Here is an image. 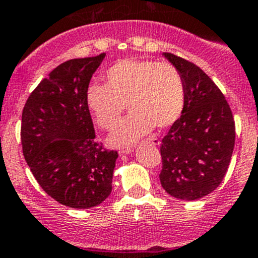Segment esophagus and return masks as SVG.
I'll return each instance as SVG.
<instances>
[{
	"label": "esophagus",
	"mask_w": 258,
	"mask_h": 258,
	"mask_svg": "<svg viewBox=\"0 0 258 258\" xmlns=\"http://www.w3.org/2000/svg\"><path fill=\"white\" fill-rule=\"evenodd\" d=\"M147 142L148 144H151V145H153V146H160V140L157 139V137H151V139H148L147 140ZM132 148H123V150H121L119 151V153H121V155H128V153H131L132 152Z\"/></svg>",
	"instance_id": "34e87169"
}]
</instances>
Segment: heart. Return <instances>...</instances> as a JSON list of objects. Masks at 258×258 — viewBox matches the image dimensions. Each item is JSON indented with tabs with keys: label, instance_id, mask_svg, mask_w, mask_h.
<instances>
[{
	"label": "heart",
	"instance_id": "b5f03b06",
	"mask_svg": "<svg viewBox=\"0 0 258 258\" xmlns=\"http://www.w3.org/2000/svg\"><path fill=\"white\" fill-rule=\"evenodd\" d=\"M186 101L184 82L173 64L122 59L106 72V85L91 83L86 103L103 130L116 126L126 105L131 114L108 137L114 147L136 144L153 127L166 128L182 114Z\"/></svg>",
	"mask_w": 258,
	"mask_h": 258
}]
</instances>
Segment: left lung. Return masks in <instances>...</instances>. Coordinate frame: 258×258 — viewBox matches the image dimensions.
<instances>
[{
  "mask_svg": "<svg viewBox=\"0 0 258 258\" xmlns=\"http://www.w3.org/2000/svg\"><path fill=\"white\" fill-rule=\"evenodd\" d=\"M184 82L182 114L161 145L160 181L172 197L194 201L215 191L225 177L235 147V121L225 96L200 67L162 53Z\"/></svg>",
  "mask_w": 258,
  "mask_h": 258,
  "instance_id": "8db88e82",
  "label": "left lung"
}]
</instances>
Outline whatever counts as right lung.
<instances>
[{"instance_id": "1", "label": "right lung", "mask_w": 258, "mask_h": 258, "mask_svg": "<svg viewBox=\"0 0 258 258\" xmlns=\"http://www.w3.org/2000/svg\"><path fill=\"white\" fill-rule=\"evenodd\" d=\"M105 56L57 66L23 107L21 142L26 162L43 191L72 209L98 206L112 191L118 153L95 141L86 103L91 77Z\"/></svg>"}]
</instances>
